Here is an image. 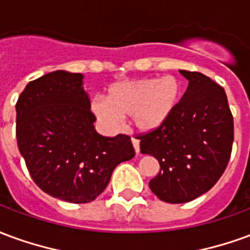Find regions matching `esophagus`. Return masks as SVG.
Instances as JSON below:
<instances>
[{
  "instance_id": "1",
  "label": "esophagus",
  "mask_w": 250,
  "mask_h": 250,
  "mask_svg": "<svg viewBox=\"0 0 250 250\" xmlns=\"http://www.w3.org/2000/svg\"><path fill=\"white\" fill-rule=\"evenodd\" d=\"M131 142H132L134 150H135V152L138 154V152H139V150H141V148H139V141H138V139H135V138H132V139H131Z\"/></svg>"
}]
</instances>
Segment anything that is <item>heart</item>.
<instances>
[{"label":"heart","mask_w":250,"mask_h":250,"mask_svg":"<svg viewBox=\"0 0 250 250\" xmlns=\"http://www.w3.org/2000/svg\"><path fill=\"white\" fill-rule=\"evenodd\" d=\"M182 95V84L171 75L122 80L109 85L104 100H93L91 111L111 130L119 128L122 118L130 116L135 130L152 132L173 118Z\"/></svg>","instance_id":"heart-1"}]
</instances>
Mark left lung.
<instances>
[{
	"label": "left lung",
	"instance_id": "obj_1",
	"mask_svg": "<svg viewBox=\"0 0 250 250\" xmlns=\"http://www.w3.org/2000/svg\"><path fill=\"white\" fill-rule=\"evenodd\" d=\"M188 80L173 118L141 135V152L158 159L151 191L168 204H185L213 188L229 162L233 116L225 89L199 72L179 71Z\"/></svg>",
	"mask_w": 250,
	"mask_h": 250
}]
</instances>
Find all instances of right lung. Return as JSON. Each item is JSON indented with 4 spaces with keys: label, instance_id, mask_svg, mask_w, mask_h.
I'll use <instances>...</instances> for the list:
<instances>
[{
    "label": "right lung",
    "instance_id": "1",
    "mask_svg": "<svg viewBox=\"0 0 250 250\" xmlns=\"http://www.w3.org/2000/svg\"><path fill=\"white\" fill-rule=\"evenodd\" d=\"M82 73L55 71L28 83L16 104V136L30 177L55 198L87 204L114 168L135 155L130 136L95 130Z\"/></svg>",
    "mask_w": 250,
    "mask_h": 250
}]
</instances>
